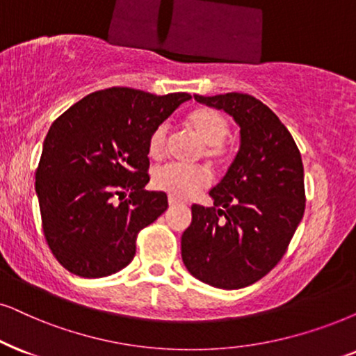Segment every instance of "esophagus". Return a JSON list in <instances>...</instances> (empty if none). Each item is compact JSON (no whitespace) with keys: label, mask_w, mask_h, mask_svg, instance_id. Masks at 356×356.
<instances>
[{"label":"esophagus","mask_w":356,"mask_h":356,"mask_svg":"<svg viewBox=\"0 0 356 356\" xmlns=\"http://www.w3.org/2000/svg\"><path fill=\"white\" fill-rule=\"evenodd\" d=\"M179 204H181V202H179L177 199H174V197L169 195V205H179Z\"/></svg>","instance_id":"1"}]
</instances>
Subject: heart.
Here are the masks:
<instances>
[{"mask_svg":"<svg viewBox=\"0 0 356 356\" xmlns=\"http://www.w3.org/2000/svg\"><path fill=\"white\" fill-rule=\"evenodd\" d=\"M188 129L204 145V157L211 164L222 165L230 159V147L225 139L230 134V120L213 108H197L187 116ZM169 124L161 123L147 138V152L151 157H163L168 149ZM211 182L210 170L204 165L164 164L152 172V186L169 193L174 199H191Z\"/></svg>","mask_w":356,"mask_h":356,"instance_id":"b5f03b06","label":"heart"}]
</instances>
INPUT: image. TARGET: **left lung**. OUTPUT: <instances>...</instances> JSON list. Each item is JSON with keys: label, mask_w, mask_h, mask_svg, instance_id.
Listing matches in <instances>:
<instances>
[{"label": "left lung", "mask_w": 356, "mask_h": 356, "mask_svg": "<svg viewBox=\"0 0 356 356\" xmlns=\"http://www.w3.org/2000/svg\"><path fill=\"white\" fill-rule=\"evenodd\" d=\"M193 97L230 113L241 145L210 191L213 207L192 205L182 261L205 284L240 289L276 266L298 230L305 209L302 157L286 126L258 98L236 92Z\"/></svg>", "instance_id": "1"}]
</instances>
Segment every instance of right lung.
Segmentation results:
<instances>
[{"mask_svg": "<svg viewBox=\"0 0 356 356\" xmlns=\"http://www.w3.org/2000/svg\"><path fill=\"white\" fill-rule=\"evenodd\" d=\"M188 93L157 97L128 87L98 90L54 121L35 169L46 241L80 277L128 266L138 233L168 210L164 192H147V138Z\"/></svg>", "mask_w": 356, "mask_h": 356, "instance_id": "obj_1", "label": "right lung"}]
</instances>
